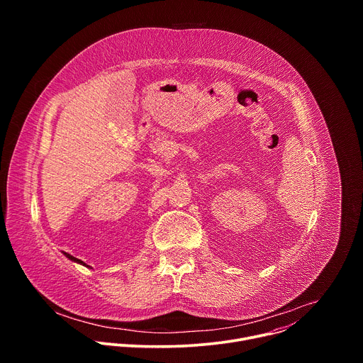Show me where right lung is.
Segmentation results:
<instances>
[{"label": "right lung", "mask_w": 363, "mask_h": 363, "mask_svg": "<svg viewBox=\"0 0 363 363\" xmlns=\"http://www.w3.org/2000/svg\"><path fill=\"white\" fill-rule=\"evenodd\" d=\"M65 255H66L67 258H70V260H72V262H76V263H80V264L86 266V264H84L83 262H80V260H79V258H76V257H73V255H70V254H67V252H65Z\"/></svg>", "instance_id": "right-lung-1"}]
</instances>
